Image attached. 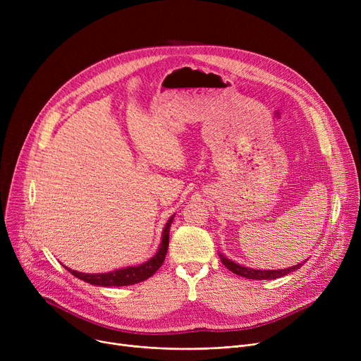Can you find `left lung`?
<instances>
[{"label":"left lung","mask_w":361,"mask_h":361,"mask_svg":"<svg viewBox=\"0 0 361 361\" xmlns=\"http://www.w3.org/2000/svg\"><path fill=\"white\" fill-rule=\"evenodd\" d=\"M219 259L221 262L225 264V268L231 271L233 274L235 275H240L243 278H247V279H276V278H281L283 275H288L297 269H300L302 264H305V262L302 263H298V264H294V267L291 268H286V269H252V268H245V267H241V264L226 259L224 255L219 253Z\"/></svg>","instance_id":"8db88e82"}]
</instances>
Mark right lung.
<instances>
[{
	"label": "right lung",
	"instance_id": "add662e5",
	"mask_svg": "<svg viewBox=\"0 0 361 361\" xmlns=\"http://www.w3.org/2000/svg\"><path fill=\"white\" fill-rule=\"evenodd\" d=\"M174 216L176 215L171 216L164 226L162 240H161V245H159L158 252L154 255V257H150L147 262H145L142 264H137V267H128L124 269H117V271L106 272V274H83V272L73 271L67 267H64V268L75 278H79L87 283H92V286L124 287V286H133V283L142 282L154 275L161 268V264L165 260L168 243H169V226H171V224H173Z\"/></svg>",
	"mask_w": 361,
	"mask_h": 361
}]
</instances>
